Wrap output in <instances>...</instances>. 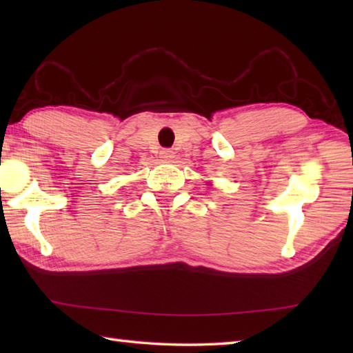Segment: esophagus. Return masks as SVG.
<instances>
[{"label":"esophagus","instance_id":"1","mask_svg":"<svg viewBox=\"0 0 353 353\" xmlns=\"http://www.w3.org/2000/svg\"><path fill=\"white\" fill-rule=\"evenodd\" d=\"M172 157H174V152H172L171 149H162V151H160V159L165 160V162H170Z\"/></svg>","mask_w":353,"mask_h":353}]
</instances>
